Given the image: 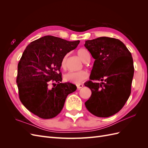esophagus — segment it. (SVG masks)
Instances as JSON below:
<instances>
[{
  "mask_svg": "<svg viewBox=\"0 0 148 148\" xmlns=\"http://www.w3.org/2000/svg\"><path fill=\"white\" fill-rule=\"evenodd\" d=\"M77 88L78 89H81V88H82L83 87V84H78L77 85Z\"/></svg>",
  "mask_w": 148,
  "mask_h": 148,
  "instance_id": "esophagus-1",
  "label": "esophagus"
}]
</instances>
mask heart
<instances>
[{
	"mask_svg": "<svg viewBox=\"0 0 148 148\" xmlns=\"http://www.w3.org/2000/svg\"><path fill=\"white\" fill-rule=\"evenodd\" d=\"M79 58L84 63H88L90 60V55L88 51L84 49H80L77 51ZM67 60V55L65 56L61 61V67L63 69H66V63ZM64 79L66 82H70L75 84H79L84 82L88 78V73L86 71L82 70L79 71H70L65 74Z\"/></svg>",
	"mask_w": 148,
	"mask_h": 148,
	"instance_id": "b5f03b06",
	"label": "heart"
}]
</instances>
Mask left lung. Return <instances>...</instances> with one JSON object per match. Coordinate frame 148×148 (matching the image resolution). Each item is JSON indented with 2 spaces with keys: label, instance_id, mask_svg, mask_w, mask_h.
<instances>
[{
  "label": "left lung",
  "instance_id": "1",
  "mask_svg": "<svg viewBox=\"0 0 148 148\" xmlns=\"http://www.w3.org/2000/svg\"><path fill=\"white\" fill-rule=\"evenodd\" d=\"M84 46L95 59L91 80L84 83L92 92L85 106L96 117H110L122 109L130 95L134 75L132 54L122 41L112 38L88 40Z\"/></svg>",
  "mask_w": 148,
  "mask_h": 148
}]
</instances>
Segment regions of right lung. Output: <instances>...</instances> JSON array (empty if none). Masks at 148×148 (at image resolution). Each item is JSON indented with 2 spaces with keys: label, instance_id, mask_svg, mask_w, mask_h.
<instances>
[{
  "label": "right lung",
  "instance_id": "add662e5",
  "mask_svg": "<svg viewBox=\"0 0 148 148\" xmlns=\"http://www.w3.org/2000/svg\"><path fill=\"white\" fill-rule=\"evenodd\" d=\"M79 43L45 36L26 47L18 64L16 83L20 100L31 112L43 119L55 117L76 91L75 85L61 83L60 70L63 57Z\"/></svg>",
  "mask_w": 148,
  "mask_h": 148
}]
</instances>
